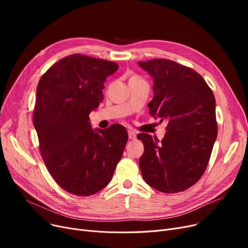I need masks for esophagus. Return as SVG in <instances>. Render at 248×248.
<instances>
[{
  "label": "esophagus",
  "mask_w": 248,
  "mask_h": 248,
  "mask_svg": "<svg viewBox=\"0 0 248 248\" xmlns=\"http://www.w3.org/2000/svg\"><path fill=\"white\" fill-rule=\"evenodd\" d=\"M128 139L129 140H136L137 139V135L133 131V129H129V131H128Z\"/></svg>",
  "instance_id": "34e87169"
}]
</instances>
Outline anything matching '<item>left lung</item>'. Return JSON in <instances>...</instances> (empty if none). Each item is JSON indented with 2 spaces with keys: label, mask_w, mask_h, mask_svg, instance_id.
<instances>
[{
  "label": "left lung",
  "mask_w": 248,
  "mask_h": 248,
  "mask_svg": "<svg viewBox=\"0 0 248 248\" xmlns=\"http://www.w3.org/2000/svg\"><path fill=\"white\" fill-rule=\"evenodd\" d=\"M154 79L150 114L167 121L160 141L149 134L140 158L142 178L154 189L178 193L193 186L204 174L217 138L215 97L194 69L169 59L139 61Z\"/></svg>",
  "instance_id": "1"
}]
</instances>
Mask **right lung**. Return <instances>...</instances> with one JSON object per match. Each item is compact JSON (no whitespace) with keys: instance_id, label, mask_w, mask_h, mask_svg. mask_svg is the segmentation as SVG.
I'll return each instance as SVG.
<instances>
[{"instance_id":"right-lung-1","label":"right lung","mask_w":248,"mask_h":248,"mask_svg":"<svg viewBox=\"0 0 248 248\" xmlns=\"http://www.w3.org/2000/svg\"><path fill=\"white\" fill-rule=\"evenodd\" d=\"M119 64L81 54L60 59L37 86L33 122L50 175L65 191L90 196L112 178L127 141L122 124L93 131L89 113Z\"/></svg>"}]
</instances>
